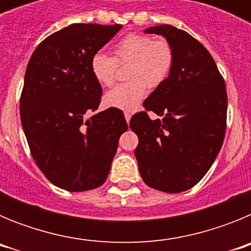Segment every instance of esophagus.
I'll return each mask as SVG.
<instances>
[{
	"instance_id": "esophagus-1",
	"label": "esophagus",
	"mask_w": 251,
	"mask_h": 251,
	"mask_svg": "<svg viewBox=\"0 0 251 251\" xmlns=\"http://www.w3.org/2000/svg\"><path fill=\"white\" fill-rule=\"evenodd\" d=\"M124 117H126V121H127V123L129 124V122H130V114H129V113H126V114H124Z\"/></svg>"
}]
</instances>
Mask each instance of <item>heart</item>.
<instances>
[{"instance_id":"heart-1","label":"heart","mask_w":251,"mask_h":251,"mask_svg":"<svg viewBox=\"0 0 251 251\" xmlns=\"http://www.w3.org/2000/svg\"><path fill=\"white\" fill-rule=\"evenodd\" d=\"M174 63V49L166 40L130 34L113 46V56L101 51L95 52L90 59V70L100 85L110 86L115 80L118 65L129 64V81L118 84L105 93L103 103L108 108L133 112L145 98L146 86L156 89L165 83Z\"/></svg>"}]
</instances>
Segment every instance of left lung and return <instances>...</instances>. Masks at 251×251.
I'll return each mask as SVG.
<instances>
[{
	"instance_id": "left-lung-1",
	"label": "left lung",
	"mask_w": 251,
	"mask_h": 251,
	"mask_svg": "<svg viewBox=\"0 0 251 251\" xmlns=\"http://www.w3.org/2000/svg\"><path fill=\"white\" fill-rule=\"evenodd\" d=\"M172 46L175 63L165 83L143 101L146 112L130 119L138 136L134 156L147 186L177 194L206 175L223 146L227 94L224 77L205 46L171 25L153 26ZM147 111L161 120L152 121Z\"/></svg>"
}]
</instances>
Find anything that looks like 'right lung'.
<instances>
[{"instance_id":"1","label":"right lung","mask_w":251,"mask_h":251,"mask_svg":"<svg viewBox=\"0 0 251 251\" xmlns=\"http://www.w3.org/2000/svg\"><path fill=\"white\" fill-rule=\"evenodd\" d=\"M122 27L73 24L46 37L27 64L20 99L22 128L37 167L66 191L103 185L119 137L128 129L119 109L89 117L103 93L90 59Z\"/></svg>"}]
</instances>
